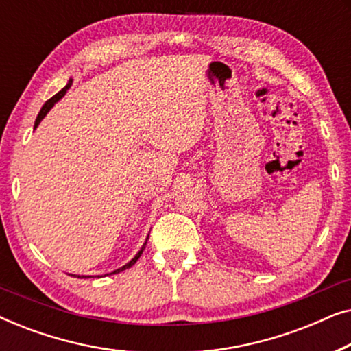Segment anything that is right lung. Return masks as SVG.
I'll list each match as a JSON object with an SVG mask.
<instances>
[{
    "mask_svg": "<svg viewBox=\"0 0 351 351\" xmlns=\"http://www.w3.org/2000/svg\"><path fill=\"white\" fill-rule=\"evenodd\" d=\"M71 83H73V80H70V81H69V83H66V86H65V88H64V89H62V90H59V93H57V94L54 95V97H51L49 100H47V102H46L45 105H43V108L40 110V113H38V117H36V121H35V129L38 128V124H40V123H41V119H43V118H45L47 113H49V110H51L52 107H54V105H56L57 102H59V100H60L62 97H64V95L66 94V90H69V89H70V86H71ZM147 239H148V238H147ZM145 246H147V241H145V243H143V246H142V249H141V251H138V252L136 254V257H134V258H131V261H129V262L126 263V265H123L121 268H118V270H114V271H112V273H110V275H114V273H119V271L126 270V268H131V267L134 265V263H136V262L138 261V257H141V256H142V252H143V249H145ZM71 276H76V275H71ZM78 278H88V276H80V275H78Z\"/></svg>",
    "mask_w": 351,
    "mask_h": 351,
    "instance_id": "add662e5",
    "label": "right lung"
}]
</instances>
